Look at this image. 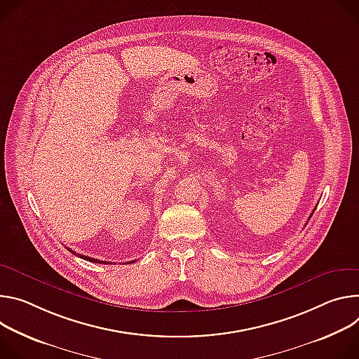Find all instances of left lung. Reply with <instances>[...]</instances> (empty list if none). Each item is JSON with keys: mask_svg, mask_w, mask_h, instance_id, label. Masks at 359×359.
Segmentation results:
<instances>
[{"mask_svg": "<svg viewBox=\"0 0 359 359\" xmlns=\"http://www.w3.org/2000/svg\"><path fill=\"white\" fill-rule=\"evenodd\" d=\"M312 214H313V212H312Z\"/></svg>", "mask_w": 359, "mask_h": 359, "instance_id": "8db88e82", "label": "left lung"}]
</instances>
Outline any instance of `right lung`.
Returning a JSON list of instances; mask_svg holds the SVG:
<instances>
[{
    "mask_svg": "<svg viewBox=\"0 0 359 359\" xmlns=\"http://www.w3.org/2000/svg\"><path fill=\"white\" fill-rule=\"evenodd\" d=\"M69 250V248H68ZM71 251V250H69ZM72 254H75L74 251H71ZM76 255V254H75ZM76 257H79V258H83V259H87V261H90V262H95V264H109V262H107V261H100V259H95V258H91V257H86V255H81V254H78ZM134 261H131L130 264H133Z\"/></svg>",
    "mask_w": 359,
    "mask_h": 359,
    "instance_id": "right-lung-1",
    "label": "right lung"
}]
</instances>
